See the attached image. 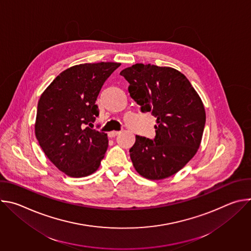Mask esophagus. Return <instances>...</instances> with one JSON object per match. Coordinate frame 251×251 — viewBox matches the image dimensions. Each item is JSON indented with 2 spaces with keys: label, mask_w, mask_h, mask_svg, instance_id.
I'll return each mask as SVG.
<instances>
[{
  "label": "esophagus",
  "mask_w": 251,
  "mask_h": 251,
  "mask_svg": "<svg viewBox=\"0 0 251 251\" xmlns=\"http://www.w3.org/2000/svg\"><path fill=\"white\" fill-rule=\"evenodd\" d=\"M119 133H120L119 131H111V132H109V133H108V136H109L110 138H113V137L117 136Z\"/></svg>",
  "instance_id": "obj_1"
}]
</instances>
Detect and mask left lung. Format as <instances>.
<instances>
[{
	"instance_id": "1",
	"label": "left lung",
	"mask_w": 251,
	"mask_h": 251,
	"mask_svg": "<svg viewBox=\"0 0 251 251\" xmlns=\"http://www.w3.org/2000/svg\"><path fill=\"white\" fill-rule=\"evenodd\" d=\"M120 75L142 112L157 118L154 140L136 136L129 150L135 170L149 180H163L181 169L200 148L205 124L202 101L189 79L167 66L136 63Z\"/></svg>"
}]
</instances>
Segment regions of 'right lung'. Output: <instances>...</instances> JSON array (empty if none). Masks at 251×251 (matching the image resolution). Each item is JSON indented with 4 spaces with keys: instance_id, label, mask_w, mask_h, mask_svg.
Instances as JSON below:
<instances>
[{
    "instance_id": "1",
    "label": "right lung",
    "mask_w": 251,
    "mask_h": 251,
    "mask_svg": "<svg viewBox=\"0 0 251 251\" xmlns=\"http://www.w3.org/2000/svg\"><path fill=\"white\" fill-rule=\"evenodd\" d=\"M120 64L71 66L54 78L39 100L35 137L50 162L69 176L93 174L104 158L108 148L107 134L91 129L99 115L95 101L106 79Z\"/></svg>"
}]
</instances>
